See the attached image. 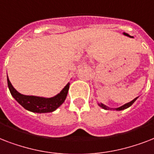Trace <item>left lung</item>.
<instances>
[{
	"instance_id": "obj_1",
	"label": "left lung",
	"mask_w": 154,
	"mask_h": 154,
	"mask_svg": "<svg viewBox=\"0 0 154 154\" xmlns=\"http://www.w3.org/2000/svg\"><path fill=\"white\" fill-rule=\"evenodd\" d=\"M138 97H137V98H135L134 100H133L132 101H130V102H128V103H125V104H124L123 106H121V107H119V108H110L109 107H108V106L104 105V104H103V103H98V105L100 106V107H101L102 108H103V109H105V110H109V109H115V110L116 111H121V110H124V109H126V108H129L132 104H133L134 102H135L136 100H137V99Z\"/></svg>"
}]
</instances>
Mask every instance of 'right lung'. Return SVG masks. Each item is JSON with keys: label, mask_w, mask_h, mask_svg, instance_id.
Masks as SVG:
<instances>
[{"label": "right lung", "mask_w": 154, "mask_h": 154, "mask_svg": "<svg viewBox=\"0 0 154 154\" xmlns=\"http://www.w3.org/2000/svg\"><path fill=\"white\" fill-rule=\"evenodd\" d=\"M8 87L12 96L25 109L37 113H46L52 112L55 111L60 105H62L65 101L68 93L70 83H67L60 93L51 97V98H45L40 96H26L19 93L18 91L13 87L10 83L9 78L7 77Z\"/></svg>", "instance_id": "right-lung-1"}]
</instances>
